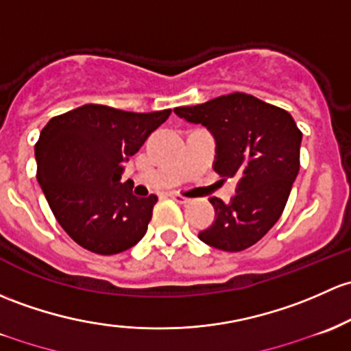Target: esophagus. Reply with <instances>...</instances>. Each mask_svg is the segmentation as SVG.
I'll list each match as a JSON object with an SVG mask.
<instances>
[{"label":"esophagus","mask_w":351,"mask_h":351,"mask_svg":"<svg viewBox=\"0 0 351 351\" xmlns=\"http://www.w3.org/2000/svg\"><path fill=\"white\" fill-rule=\"evenodd\" d=\"M171 198L173 200L178 202V204H188V202H190V198L183 197V195H180V193H171Z\"/></svg>","instance_id":"1"}]
</instances>
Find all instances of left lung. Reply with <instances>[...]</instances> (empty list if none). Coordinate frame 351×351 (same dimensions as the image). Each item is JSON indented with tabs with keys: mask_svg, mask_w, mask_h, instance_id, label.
Wrapping results in <instances>:
<instances>
[{
	"mask_svg": "<svg viewBox=\"0 0 351 351\" xmlns=\"http://www.w3.org/2000/svg\"><path fill=\"white\" fill-rule=\"evenodd\" d=\"M175 112L212 131L217 141L213 169L223 178H239L230 204L210 198L217 219L198 237L225 252L249 249L282 215L300 171L302 132L287 110L243 92Z\"/></svg>",
	"mask_w": 351,
	"mask_h": 351,
	"instance_id": "obj_1",
	"label": "left lung"
}]
</instances>
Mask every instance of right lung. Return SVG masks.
<instances>
[{"label":"right lung","mask_w":351,"mask_h":351,"mask_svg":"<svg viewBox=\"0 0 351 351\" xmlns=\"http://www.w3.org/2000/svg\"><path fill=\"white\" fill-rule=\"evenodd\" d=\"M169 114L171 109L129 112L86 104L51 117L42 129L35 145L36 178L73 242L112 256L145 237L158 197H136L121 176Z\"/></svg>","instance_id":"add662e5"}]
</instances>
